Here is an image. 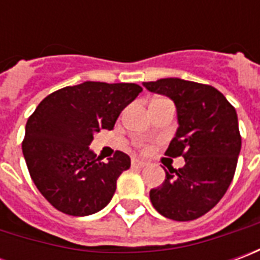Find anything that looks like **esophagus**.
<instances>
[{"label": "esophagus", "instance_id": "obj_1", "mask_svg": "<svg viewBox=\"0 0 260 260\" xmlns=\"http://www.w3.org/2000/svg\"><path fill=\"white\" fill-rule=\"evenodd\" d=\"M147 164V161H145V160H141V158H132V166L134 167H145Z\"/></svg>", "mask_w": 260, "mask_h": 260}]
</instances>
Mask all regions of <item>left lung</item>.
Wrapping results in <instances>:
<instances>
[{
    "instance_id": "8db88e82",
    "label": "left lung",
    "mask_w": 260,
    "mask_h": 260,
    "mask_svg": "<svg viewBox=\"0 0 260 260\" xmlns=\"http://www.w3.org/2000/svg\"><path fill=\"white\" fill-rule=\"evenodd\" d=\"M143 86L174 102L178 129L166 154L185 158L182 169L170 167L161 186L150 191L152 205L175 221L195 220L217 205L234 178L241 150L237 111L213 86L178 78Z\"/></svg>"
}]
</instances>
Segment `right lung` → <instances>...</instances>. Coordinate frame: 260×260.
Masks as SVG:
<instances>
[{
	"instance_id": "obj_1",
	"label": "right lung",
	"mask_w": 260,
	"mask_h": 260,
	"mask_svg": "<svg viewBox=\"0 0 260 260\" xmlns=\"http://www.w3.org/2000/svg\"><path fill=\"white\" fill-rule=\"evenodd\" d=\"M141 91L136 83L83 82L48 94L29 117L22 152L35 185L57 210L89 216L110 203L131 158L117 150L104 163L89 145L94 132L113 129Z\"/></svg>"
}]
</instances>
